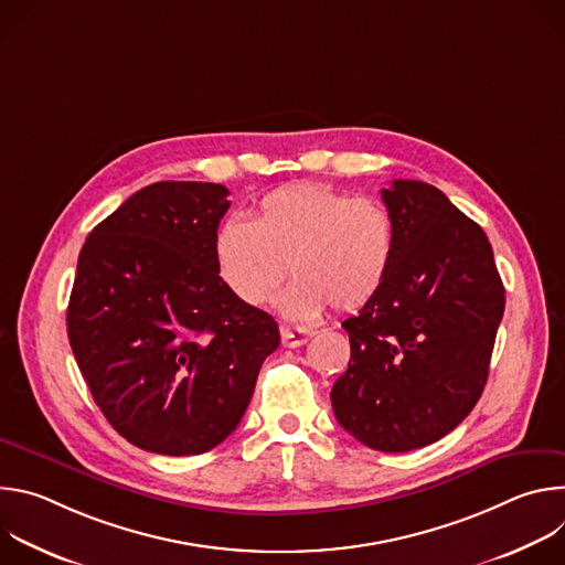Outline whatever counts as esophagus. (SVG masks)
Segmentation results:
<instances>
[{
    "label": "esophagus",
    "instance_id": "esophagus-1",
    "mask_svg": "<svg viewBox=\"0 0 565 565\" xmlns=\"http://www.w3.org/2000/svg\"><path fill=\"white\" fill-rule=\"evenodd\" d=\"M279 331H281V344H284V347H288V349L301 347V344H306V342L312 338V333H310V331H306V329H290V327H281Z\"/></svg>",
    "mask_w": 565,
    "mask_h": 565
}]
</instances>
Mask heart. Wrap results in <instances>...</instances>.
<instances>
[{
	"instance_id": "heart-1",
	"label": "heart",
	"mask_w": 565,
	"mask_h": 565,
	"mask_svg": "<svg viewBox=\"0 0 565 565\" xmlns=\"http://www.w3.org/2000/svg\"><path fill=\"white\" fill-rule=\"evenodd\" d=\"M395 259V225L388 210L366 196L329 185L297 183L268 192L255 218H227L214 236L223 284L248 306L281 295L292 319H315L329 303L338 312L366 306L386 284Z\"/></svg>"
}]
</instances>
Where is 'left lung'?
I'll return each mask as SVG.
<instances>
[{
  "label": "left lung",
  "instance_id": "left-lung-1",
  "mask_svg": "<svg viewBox=\"0 0 565 565\" xmlns=\"http://www.w3.org/2000/svg\"><path fill=\"white\" fill-rule=\"evenodd\" d=\"M395 259L382 290L342 327L351 360L331 391L338 423L377 451H412L456 429L488 382L505 310L490 241L438 188L382 190Z\"/></svg>",
  "mask_w": 565,
  "mask_h": 565
}]
</instances>
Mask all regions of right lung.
Listing matches in <instances>:
<instances>
[{"label":"right lung","instance_id":"right-lung-1","mask_svg":"<svg viewBox=\"0 0 565 565\" xmlns=\"http://www.w3.org/2000/svg\"><path fill=\"white\" fill-rule=\"evenodd\" d=\"M227 188L160 181L98 223L77 257L66 333L96 405L131 445L196 456L244 418L277 321L218 277Z\"/></svg>","mask_w":565,"mask_h":565}]
</instances>
